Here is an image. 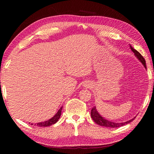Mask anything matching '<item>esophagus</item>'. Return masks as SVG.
<instances>
[{
    "instance_id": "esophagus-1",
    "label": "esophagus",
    "mask_w": 154,
    "mask_h": 154,
    "mask_svg": "<svg viewBox=\"0 0 154 154\" xmlns=\"http://www.w3.org/2000/svg\"><path fill=\"white\" fill-rule=\"evenodd\" d=\"M90 84H89V83H86V84L85 85V87H86V88L90 87Z\"/></svg>"
}]
</instances>
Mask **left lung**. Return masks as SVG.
Wrapping results in <instances>:
<instances>
[{
    "label": "left lung",
    "instance_id": "left-lung-1",
    "mask_svg": "<svg viewBox=\"0 0 154 154\" xmlns=\"http://www.w3.org/2000/svg\"><path fill=\"white\" fill-rule=\"evenodd\" d=\"M130 49H131V50L134 52L135 56H136L138 58V60H140V62H141L143 66H144V67L146 68L145 60L141 56V54H140L139 51H137L136 49H134L131 45H130ZM91 117H92V119L94 121L95 123H96L98 125H100V126L109 127V128H118V127L122 126L125 124H128V123H130V122H131L132 121H133L135 118H134L130 119V120H128L126 122H123V123H116V122L109 121V120H107V119H106L104 118H103V117L98 113L97 110H96V106H94V107L92 109V110H91Z\"/></svg>",
    "mask_w": 154,
    "mask_h": 154
}]
</instances>
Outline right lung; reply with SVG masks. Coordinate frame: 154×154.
Returning <instances> with one entry per match:
<instances>
[{"mask_svg": "<svg viewBox=\"0 0 154 154\" xmlns=\"http://www.w3.org/2000/svg\"><path fill=\"white\" fill-rule=\"evenodd\" d=\"M62 109V106L59 109L58 111L57 112V113L53 117V118H51L50 119H49L48 121H45L43 122H38L37 124H35V126H36L38 127H47V126H50L51 125L56 123V122L58 121L59 118H60ZM31 125H33V124H31Z\"/></svg>", "mask_w": 154, "mask_h": 154, "instance_id": "add662e5", "label": "right lung"}]
</instances>
